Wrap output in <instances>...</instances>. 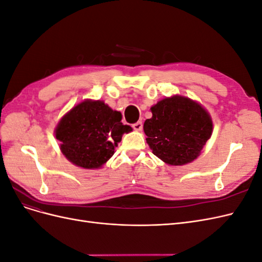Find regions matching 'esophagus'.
<instances>
[{
    "label": "esophagus",
    "mask_w": 262,
    "mask_h": 262,
    "mask_svg": "<svg viewBox=\"0 0 262 262\" xmlns=\"http://www.w3.org/2000/svg\"><path fill=\"white\" fill-rule=\"evenodd\" d=\"M132 128L136 131H141L142 129H143V123H142L141 121H138V122L132 124Z\"/></svg>",
    "instance_id": "obj_1"
}]
</instances>
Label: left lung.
<instances>
[{
    "mask_svg": "<svg viewBox=\"0 0 262 262\" xmlns=\"http://www.w3.org/2000/svg\"><path fill=\"white\" fill-rule=\"evenodd\" d=\"M143 129L153 154L168 165L191 163L211 138L213 123L199 102L175 95L150 108Z\"/></svg>",
    "mask_w": 262,
    "mask_h": 262,
    "instance_id": "8db88e82",
    "label": "left lung"
}]
</instances>
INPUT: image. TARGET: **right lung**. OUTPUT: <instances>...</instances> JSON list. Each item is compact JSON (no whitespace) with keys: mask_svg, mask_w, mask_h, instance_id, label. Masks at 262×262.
<instances>
[{"mask_svg":"<svg viewBox=\"0 0 262 262\" xmlns=\"http://www.w3.org/2000/svg\"><path fill=\"white\" fill-rule=\"evenodd\" d=\"M121 118V113L101 100L80 102L61 118L55 128L61 152L78 167L100 168L114 155L122 134L132 131Z\"/></svg>","mask_w":262,"mask_h":262,"instance_id":"right-lung-1","label":"right lung"}]
</instances>
